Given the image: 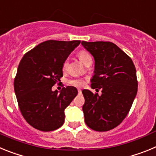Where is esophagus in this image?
Instances as JSON below:
<instances>
[{
    "mask_svg": "<svg viewBox=\"0 0 156 156\" xmlns=\"http://www.w3.org/2000/svg\"><path fill=\"white\" fill-rule=\"evenodd\" d=\"M78 92H79V94L81 93V90H80V89H78Z\"/></svg>",
    "mask_w": 156,
    "mask_h": 156,
    "instance_id": "1",
    "label": "esophagus"
}]
</instances>
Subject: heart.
I'll return each mask as SVG.
<instances>
[{"label": "heart", "instance_id": "heart-1", "mask_svg": "<svg viewBox=\"0 0 156 156\" xmlns=\"http://www.w3.org/2000/svg\"><path fill=\"white\" fill-rule=\"evenodd\" d=\"M78 57H79L80 60L83 63H84V64H86L89 60L91 59V56L90 55V54L85 50L80 51L79 53H78ZM66 66H67V62L66 61L64 65H63V67L66 68ZM69 83L70 85H72V86L79 87H83L84 85L85 80L83 79H81V78H76V79L70 80L69 81Z\"/></svg>", "mask_w": 156, "mask_h": 156}]
</instances>
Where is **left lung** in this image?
I'll return each instance as SVG.
<instances>
[{
  "label": "left lung",
  "mask_w": 156,
  "mask_h": 156,
  "mask_svg": "<svg viewBox=\"0 0 156 156\" xmlns=\"http://www.w3.org/2000/svg\"><path fill=\"white\" fill-rule=\"evenodd\" d=\"M81 44L95 61L91 87L102 90L101 96L82 90L85 122L94 130L108 131L119 126L129 113L137 92L136 69L132 59L113 43Z\"/></svg>",
  "instance_id": "obj_1"
}]
</instances>
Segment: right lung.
<instances>
[{"label":"right lung","mask_w":156,"mask_h":156,"mask_svg":"<svg viewBox=\"0 0 156 156\" xmlns=\"http://www.w3.org/2000/svg\"><path fill=\"white\" fill-rule=\"evenodd\" d=\"M80 41H47L25 54L14 80L22 115L30 126L52 131L65 121V109L78 94L74 87L52 91L63 76V65Z\"/></svg>","instance_id":"1"}]
</instances>
